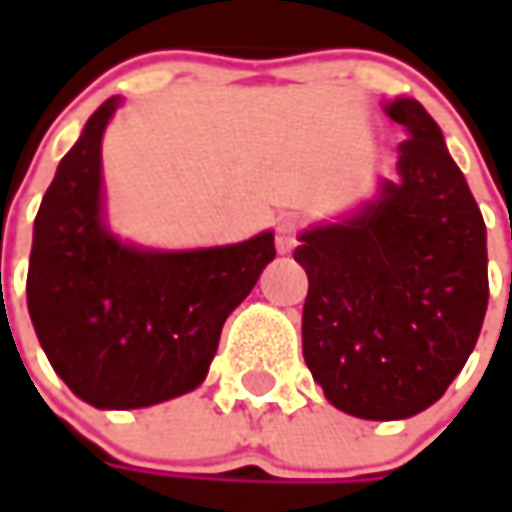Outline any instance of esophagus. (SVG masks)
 Listing matches in <instances>:
<instances>
[{"label":"esophagus","mask_w":512,"mask_h":512,"mask_svg":"<svg viewBox=\"0 0 512 512\" xmlns=\"http://www.w3.org/2000/svg\"><path fill=\"white\" fill-rule=\"evenodd\" d=\"M299 222L296 219H285L282 225L276 227V250L279 253H290L296 247V236H299Z\"/></svg>","instance_id":"34e87169"}]
</instances>
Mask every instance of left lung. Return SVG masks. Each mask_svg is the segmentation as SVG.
<instances>
[{
  "mask_svg": "<svg viewBox=\"0 0 512 512\" xmlns=\"http://www.w3.org/2000/svg\"><path fill=\"white\" fill-rule=\"evenodd\" d=\"M407 130L399 179L336 225L310 227L302 350L327 402L356 419H407L462 373L487 310V230L433 116L384 105Z\"/></svg>",
  "mask_w": 512,
  "mask_h": 512,
  "instance_id": "left-lung-1",
  "label": "left lung"
}]
</instances>
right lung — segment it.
Masks as SVG:
<instances>
[{
	"instance_id": "right-lung-1",
	"label": "right lung",
	"mask_w": 512,
	"mask_h": 512,
	"mask_svg": "<svg viewBox=\"0 0 512 512\" xmlns=\"http://www.w3.org/2000/svg\"><path fill=\"white\" fill-rule=\"evenodd\" d=\"M110 96L65 153L33 222L28 313L70 390L99 410L168 402L205 382L225 319L273 256V233L202 250H142L102 219Z\"/></svg>"
}]
</instances>
